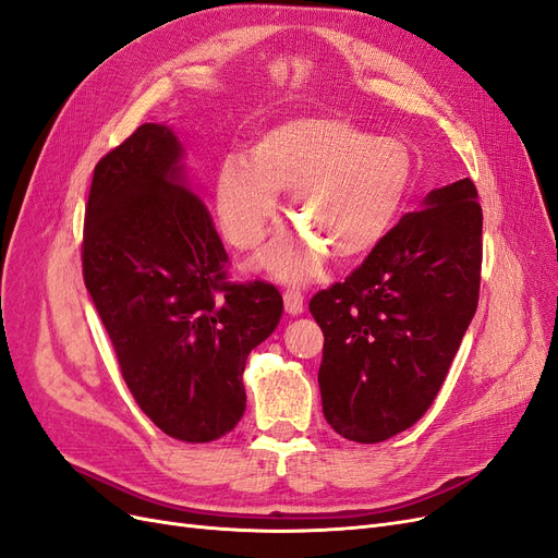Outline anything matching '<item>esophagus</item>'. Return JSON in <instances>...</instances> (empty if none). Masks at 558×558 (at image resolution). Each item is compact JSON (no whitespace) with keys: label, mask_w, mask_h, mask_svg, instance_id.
I'll list each match as a JSON object with an SVG mask.
<instances>
[{"label":"esophagus","mask_w":558,"mask_h":558,"mask_svg":"<svg viewBox=\"0 0 558 558\" xmlns=\"http://www.w3.org/2000/svg\"><path fill=\"white\" fill-rule=\"evenodd\" d=\"M282 301H284V313L287 315H301L303 313V294L299 290H287L282 294Z\"/></svg>","instance_id":"esophagus-1"}]
</instances>
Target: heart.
<instances>
[{
    "mask_svg": "<svg viewBox=\"0 0 558 558\" xmlns=\"http://www.w3.org/2000/svg\"><path fill=\"white\" fill-rule=\"evenodd\" d=\"M412 171L403 141L371 136L336 116H303L264 132L255 157L229 155L218 171L215 204L231 243L255 247L278 218V192H292V218L303 229L276 241L259 266L284 282H303L329 253L356 259L387 239Z\"/></svg>",
    "mask_w": 558,
    "mask_h": 558,
    "instance_id": "1",
    "label": "heart"
}]
</instances>
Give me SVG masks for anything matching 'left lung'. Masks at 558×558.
<instances>
[{"mask_svg":"<svg viewBox=\"0 0 558 558\" xmlns=\"http://www.w3.org/2000/svg\"><path fill=\"white\" fill-rule=\"evenodd\" d=\"M480 264L482 208L463 178L430 190L345 282L311 299L322 410L338 436L383 442L424 415L475 315Z\"/></svg>","mask_w":558,"mask_h":558,"instance_id":"1","label":"left lung"}]
</instances>
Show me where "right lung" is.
I'll return each instance as SVG.
<instances>
[{"label": "right lung", "instance_id": "right-lung-1", "mask_svg": "<svg viewBox=\"0 0 558 558\" xmlns=\"http://www.w3.org/2000/svg\"><path fill=\"white\" fill-rule=\"evenodd\" d=\"M167 122L95 167L83 276L138 408L183 442L218 440L245 412V359L282 315L274 284L227 282V253Z\"/></svg>", "mask_w": 558, "mask_h": 558}]
</instances>
